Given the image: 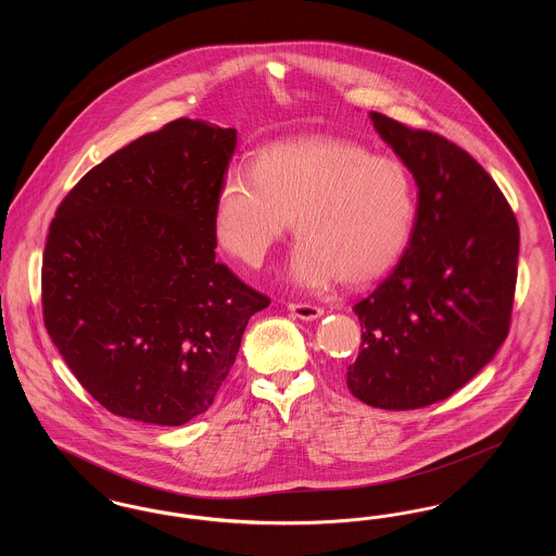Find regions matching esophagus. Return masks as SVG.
Masks as SVG:
<instances>
[{"label": "esophagus", "mask_w": 556, "mask_h": 556, "mask_svg": "<svg viewBox=\"0 0 556 556\" xmlns=\"http://www.w3.org/2000/svg\"><path fill=\"white\" fill-rule=\"evenodd\" d=\"M291 315L293 317L302 318V320H315V318L323 315V308L315 306V304H300V302H291L290 306Z\"/></svg>", "instance_id": "esophagus-1"}]
</instances>
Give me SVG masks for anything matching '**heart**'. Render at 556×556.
Wrapping results in <instances>:
<instances>
[{
  "mask_svg": "<svg viewBox=\"0 0 556 556\" xmlns=\"http://www.w3.org/2000/svg\"><path fill=\"white\" fill-rule=\"evenodd\" d=\"M293 218L290 277L323 288L358 286L404 252L415 220V187L394 159L369 156L345 139L306 137L265 148L252 170L236 168L216 195L214 233L245 266H261Z\"/></svg>",
  "mask_w": 556,
  "mask_h": 556,
  "instance_id": "obj_1",
  "label": "heart"
}]
</instances>
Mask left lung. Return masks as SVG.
Segmentation results:
<instances>
[{
	"label": "left lung",
	"mask_w": 556,
	"mask_h": 556,
	"mask_svg": "<svg viewBox=\"0 0 556 556\" xmlns=\"http://www.w3.org/2000/svg\"><path fill=\"white\" fill-rule=\"evenodd\" d=\"M370 121L413 173L419 204L404 256L354 306L363 344L345 377L365 404L413 410L460 390L506 340L519 225L463 148L379 112Z\"/></svg>",
	"instance_id": "left-lung-1"
}]
</instances>
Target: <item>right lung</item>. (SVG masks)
Listing matches in <instances>:
<instances>
[{"label": "right lung", "mask_w": 556, "mask_h": 556, "mask_svg": "<svg viewBox=\"0 0 556 556\" xmlns=\"http://www.w3.org/2000/svg\"><path fill=\"white\" fill-rule=\"evenodd\" d=\"M236 143V129L177 118L93 166L55 211L43 323L112 415L184 425L206 413L248 320L270 304L214 261Z\"/></svg>", "instance_id": "right-lung-1"}]
</instances>
